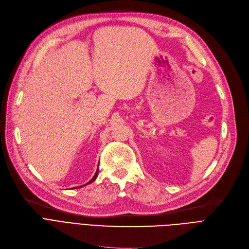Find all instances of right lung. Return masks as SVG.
<instances>
[{"instance_id":"right-lung-1","label":"right lung","mask_w":249,"mask_h":249,"mask_svg":"<svg viewBox=\"0 0 249 249\" xmlns=\"http://www.w3.org/2000/svg\"><path fill=\"white\" fill-rule=\"evenodd\" d=\"M97 175H98V169H97V171H96L95 175H94V176H93V178H92V179H91V180H90V181H89V182H88L87 184H89V183H91V182H93L94 180H95V179H96V177H97ZM79 187H81V186H79Z\"/></svg>"}]
</instances>
